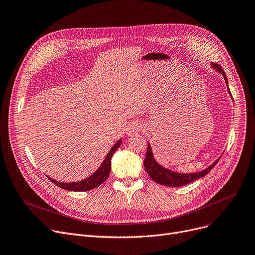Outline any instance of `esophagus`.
Masks as SVG:
<instances>
[{
  "label": "esophagus",
  "mask_w": 255,
  "mask_h": 255,
  "mask_svg": "<svg viewBox=\"0 0 255 255\" xmlns=\"http://www.w3.org/2000/svg\"><path fill=\"white\" fill-rule=\"evenodd\" d=\"M141 129H142V127L138 123H131L127 127V135L132 136L134 134H137L138 132L141 131Z\"/></svg>",
  "instance_id": "obj_1"
}]
</instances>
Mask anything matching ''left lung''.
<instances>
[{"instance_id": "8db88e82", "label": "left lung", "mask_w": 255, "mask_h": 255, "mask_svg": "<svg viewBox=\"0 0 255 255\" xmlns=\"http://www.w3.org/2000/svg\"><path fill=\"white\" fill-rule=\"evenodd\" d=\"M211 67L216 72L220 73L223 76V78L225 80L226 87H227V91H229L230 96L233 99L230 88H229V82H227V77L225 75V72L222 69V67L218 64H214V63L211 64ZM220 157L218 159H216L215 161H214L210 166H208L207 168H205L202 171L189 172V173L178 172V171H173L171 169H168V168L162 166L161 164H159L157 162V160L155 159L153 151H152V146L149 142L148 143V149H146V155H145L144 161H143V165H144L145 171L149 173V176L151 177V179L154 182H156L160 185L167 186V187H181V186L189 184V183H191V182H193V181H195L199 178L205 177L207 173H209L212 170V168L217 164Z\"/></svg>"}]
</instances>
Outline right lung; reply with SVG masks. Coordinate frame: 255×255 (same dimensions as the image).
I'll return each instance as SVG.
<instances>
[{"mask_svg": "<svg viewBox=\"0 0 255 255\" xmlns=\"http://www.w3.org/2000/svg\"><path fill=\"white\" fill-rule=\"evenodd\" d=\"M121 143H122V138H120L113 145V148L110 150L109 153H107L106 157L104 158L103 162L98 167V169L94 173H92L90 177H88L82 181L72 182V183H64V182H58L49 177H48V179L52 183H55L57 186L61 187L62 189L68 190V191H89V190L96 188V187L101 185L104 181H106L107 178H109L111 168H112V166H111L112 157L115 154V152L117 151V149L121 145Z\"/></svg>", "mask_w": 255, "mask_h": 255, "instance_id": "add662e5", "label": "right lung"}]
</instances>
